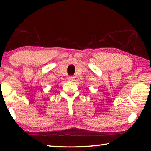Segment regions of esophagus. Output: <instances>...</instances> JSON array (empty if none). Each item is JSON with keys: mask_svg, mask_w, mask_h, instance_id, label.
Here are the masks:
<instances>
[{"mask_svg": "<svg viewBox=\"0 0 151 151\" xmlns=\"http://www.w3.org/2000/svg\"><path fill=\"white\" fill-rule=\"evenodd\" d=\"M75 76H68V81H75Z\"/></svg>", "mask_w": 151, "mask_h": 151, "instance_id": "obj_1", "label": "esophagus"}]
</instances>
